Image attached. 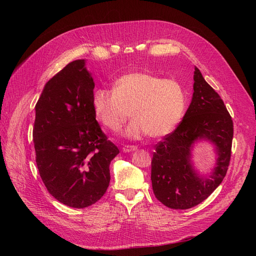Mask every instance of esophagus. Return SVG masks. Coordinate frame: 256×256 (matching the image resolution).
Here are the masks:
<instances>
[{
	"label": "esophagus",
	"instance_id": "esophagus-1",
	"mask_svg": "<svg viewBox=\"0 0 256 256\" xmlns=\"http://www.w3.org/2000/svg\"><path fill=\"white\" fill-rule=\"evenodd\" d=\"M138 150L136 146L134 145H125L122 147V152H134Z\"/></svg>",
	"mask_w": 256,
	"mask_h": 256
}]
</instances>
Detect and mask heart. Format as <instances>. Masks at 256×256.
<instances>
[{
    "label": "heart",
    "mask_w": 256,
    "mask_h": 256,
    "mask_svg": "<svg viewBox=\"0 0 256 256\" xmlns=\"http://www.w3.org/2000/svg\"><path fill=\"white\" fill-rule=\"evenodd\" d=\"M187 108V92L176 79H164L145 72H130L113 83V90L100 88L92 95L97 118L111 131H118L128 120L126 138L145 134L162 138L176 128Z\"/></svg>",
    "instance_id": "obj_1"
}]
</instances>
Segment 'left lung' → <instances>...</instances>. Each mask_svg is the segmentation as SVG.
Masks as SVG:
<instances>
[{
  "label": "left lung",
  "mask_w": 256,
  "mask_h": 256,
  "mask_svg": "<svg viewBox=\"0 0 256 256\" xmlns=\"http://www.w3.org/2000/svg\"><path fill=\"white\" fill-rule=\"evenodd\" d=\"M193 95L182 120L156 146L152 160L154 196L168 208L188 209L202 203L226 177L233 141V120L223 100L200 74L193 76ZM198 140L215 147L216 164L210 174L192 166V150Z\"/></svg>",
  "instance_id": "1"
}]
</instances>
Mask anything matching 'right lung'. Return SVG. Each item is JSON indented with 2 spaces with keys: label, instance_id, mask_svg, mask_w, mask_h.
Instances as JSON below:
<instances>
[{
  "label": "right lung",
  "instance_id": "obj_1",
  "mask_svg": "<svg viewBox=\"0 0 256 256\" xmlns=\"http://www.w3.org/2000/svg\"><path fill=\"white\" fill-rule=\"evenodd\" d=\"M95 83L85 60L66 65L46 83L35 106L36 164L50 194L72 208L95 204L110 184L120 150L92 109Z\"/></svg>",
  "mask_w": 256,
  "mask_h": 256
}]
</instances>
